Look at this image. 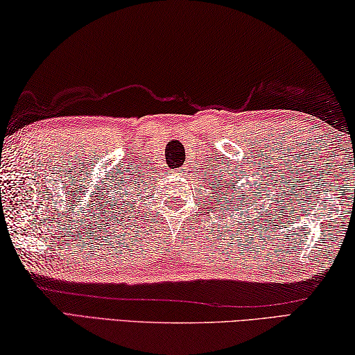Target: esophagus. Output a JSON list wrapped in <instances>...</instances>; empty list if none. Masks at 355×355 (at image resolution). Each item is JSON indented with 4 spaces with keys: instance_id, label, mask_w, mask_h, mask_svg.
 I'll return each instance as SVG.
<instances>
[{
    "instance_id": "obj_1",
    "label": "esophagus",
    "mask_w": 355,
    "mask_h": 355,
    "mask_svg": "<svg viewBox=\"0 0 355 355\" xmlns=\"http://www.w3.org/2000/svg\"><path fill=\"white\" fill-rule=\"evenodd\" d=\"M184 168L181 166V168H176V170H174V174H179V176H181V174H184Z\"/></svg>"
}]
</instances>
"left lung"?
Returning a JSON list of instances; mask_svg holds the SVG:
<instances>
[{
  "instance_id": "8db88e82",
  "label": "left lung",
  "mask_w": 355,
  "mask_h": 355,
  "mask_svg": "<svg viewBox=\"0 0 355 355\" xmlns=\"http://www.w3.org/2000/svg\"><path fill=\"white\" fill-rule=\"evenodd\" d=\"M210 189H212V193L215 195V201L218 202V209L220 212L226 215L231 212H240V210H245L246 215H250V212L252 210V206H250V200H248L245 198L246 196H250L251 200V191L248 190V193H243L237 196L235 195V190L234 191H229L227 189L231 187V184H229L227 179L225 178H220V182L218 179H214V181H210ZM235 184H237V181H235ZM218 209H216V212H218ZM254 210H257V207H254Z\"/></svg>"
}]
</instances>
